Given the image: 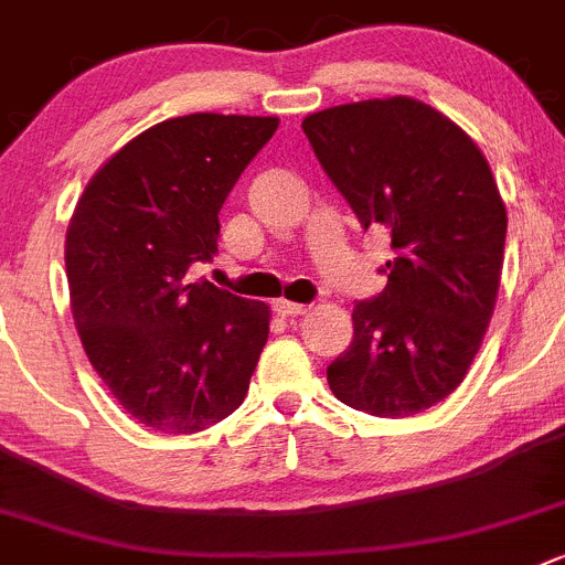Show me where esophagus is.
I'll use <instances>...</instances> for the list:
<instances>
[{
    "mask_svg": "<svg viewBox=\"0 0 565 565\" xmlns=\"http://www.w3.org/2000/svg\"><path fill=\"white\" fill-rule=\"evenodd\" d=\"M274 310H277L279 316H302L308 313V305L291 302V299H277V302H274Z\"/></svg>",
    "mask_w": 565,
    "mask_h": 565,
    "instance_id": "1",
    "label": "esophagus"
}]
</instances>
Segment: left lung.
<instances>
[{
	"mask_svg": "<svg viewBox=\"0 0 565 565\" xmlns=\"http://www.w3.org/2000/svg\"><path fill=\"white\" fill-rule=\"evenodd\" d=\"M302 130L360 227L394 249L383 294L354 302V338L327 383L372 416L427 411L463 383L497 305L508 213L491 166L411 96L327 107Z\"/></svg>",
	"mask_w": 565,
	"mask_h": 565,
	"instance_id": "8db88e82",
	"label": "left lung"
}]
</instances>
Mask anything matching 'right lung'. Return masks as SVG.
I'll list each match as a JSON object with an SVG mask.
<instances>
[{"label":"right lung","instance_id":"1","mask_svg":"<svg viewBox=\"0 0 565 565\" xmlns=\"http://www.w3.org/2000/svg\"><path fill=\"white\" fill-rule=\"evenodd\" d=\"M277 125L222 113L160 121L90 177L68 222L85 354L118 405L160 433L211 427L249 391L271 310L191 282L188 268L213 260L224 199Z\"/></svg>","mask_w":565,"mask_h":565}]
</instances>
